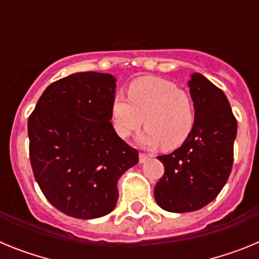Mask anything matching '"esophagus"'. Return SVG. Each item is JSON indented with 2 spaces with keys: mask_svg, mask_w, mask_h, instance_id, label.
Here are the masks:
<instances>
[{
  "mask_svg": "<svg viewBox=\"0 0 259 259\" xmlns=\"http://www.w3.org/2000/svg\"><path fill=\"white\" fill-rule=\"evenodd\" d=\"M150 157H152V155L148 154V153H140V154H139V158H140L141 163H144V162L148 161V159H149Z\"/></svg>",
  "mask_w": 259,
  "mask_h": 259,
  "instance_id": "34e87169",
  "label": "esophagus"
}]
</instances>
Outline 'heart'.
Here are the masks:
<instances>
[{
  "label": "heart",
  "instance_id": "heart-1",
  "mask_svg": "<svg viewBox=\"0 0 259 259\" xmlns=\"http://www.w3.org/2000/svg\"><path fill=\"white\" fill-rule=\"evenodd\" d=\"M128 98L115 95L111 102L114 130L127 139L144 124L140 143L176 149L188 140L196 116L191 97L170 80L139 77L128 85Z\"/></svg>",
  "mask_w": 259,
  "mask_h": 259
}]
</instances>
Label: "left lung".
Returning a JSON list of instances; mask_svg holds the SVG:
<instances>
[{"label":"left lung","mask_w":259,"mask_h":259,"mask_svg":"<svg viewBox=\"0 0 259 259\" xmlns=\"http://www.w3.org/2000/svg\"><path fill=\"white\" fill-rule=\"evenodd\" d=\"M194 106L193 131L171 154L158 155L164 174L154 188L163 210L188 212L211 202L232 170L237 122L222 89L201 74L189 80Z\"/></svg>","instance_id":"1"}]
</instances>
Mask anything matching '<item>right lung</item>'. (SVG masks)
<instances>
[{
	"label": "right lung",
	"mask_w": 259,
	"mask_h": 259,
	"mask_svg": "<svg viewBox=\"0 0 259 259\" xmlns=\"http://www.w3.org/2000/svg\"><path fill=\"white\" fill-rule=\"evenodd\" d=\"M115 87L110 74H72L50 84L28 118L36 182L53 206L74 218L113 211L119 178L139 162L110 122Z\"/></svg>",
	"instance_id": "right-lung-1"
}]
</instances>
